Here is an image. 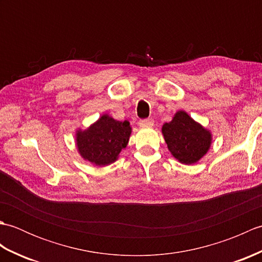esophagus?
<instances>
[{
  "instance_id": "34e87169",
  "label": "esophagus",
  "mask_w": 262,
  "mask_h": 262,
  "mask_svg": "<svg viewBox=\"0 0 262 262\" xmlns=\"http://www.w3.org/2000/svg\"><path fill=\"white\" fill-rule=\"evenodd\" d=\"M154 125V120L152 118H147V119H141L138 121V126L141 128H149Z\"/></svg>"
}]
</instances>
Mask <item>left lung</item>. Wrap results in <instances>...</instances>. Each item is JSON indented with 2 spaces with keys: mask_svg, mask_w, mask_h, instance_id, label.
<instances>
[{
  "mask_svg": "<svg viewBox=\"0 0 262 262\" xmlns=\"http://www.w3.org/2000/svg\"><path fill=\"white\" fill-rule=\"evenodd\" d=\"M162 134L171 154L183 164L197 163L208 152L211 134L186 111L179 110L162 126Z\"/></svg>",
  "mask_w": 262,
  "mask_h": 262,
  "instance_id": "obj_1",
  "label": "left lung"
}]
</instances>
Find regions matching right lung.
I'll list each match as a JSON object with an SVG mask.
<instances>
[{
    "instance_id": "right-lung-1",
    "label": "right lung",
    "mask_w": 262,
    "mask_h": 262,
    "mask_svg": "<svg viewBox=\"0 0 262 262\" xmlns=\"http://www.w3.org/2000/svg\"><path fill=\"white\" fill-rule=\"evenodd\" d=\"M129 121H118L104 114L85 130H76V146L81 157L99 166L114 163L129 141Z\"/></svg>"
}]
</instances>
